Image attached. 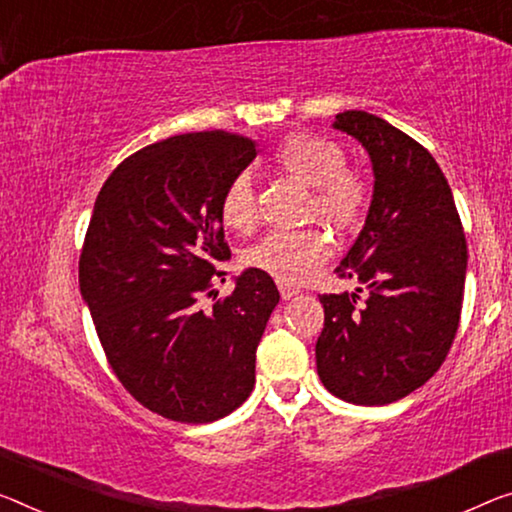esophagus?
Segmentation results:
<instances>
[{
    "instance_id": "34e87169",
    "label": "esophagus",
    "mask_w": 512,
    "mask_h": 512,
    "mask_svg": "<svg viewBox=\"0 0 512 512\" xmlns=\"http://www.w3.org/2000/svg\"><path fill=\"white\" fill-rule=\"evenodd\" d=\"M279 293H281L283 300H290V297H295L297 293H300V288H295V286H290V283H281L279 281Z\"/></svg>"
}]
</instances>
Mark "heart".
<instances>
[{
	"label": "heart",
	"instance_id": "1",
	"mask_svg": "<svg viewBox=\"0 0 512 512\" xmlns=\"http://www.w3.org/2000/svg\"><path fill=\"white\" fill-rule=\"evenodd\" d=\"M272 160L288 176L311 187L306 215L322 219L336 231H352L364 222L373 201V187L364 174L348 167V155L332 139L306 135L283 137ZM222 222L233 231L247 233L258 219L254 180L242 171L226 183L219 199ZM329 256V238L318 226L293 231H270L245 251V263L270 274L281 283H302Z\"/></svg>",
	"mask_w": 512,
	"mask_h": 512
}]
</instances>
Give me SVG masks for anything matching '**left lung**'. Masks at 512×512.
<instances>
[{
    "mask_svg": "<svg viewBox=\"0 0 512 512\" xmlns=\"http://www.w3.org/2000/svg\"><path fill=\"white\" fill-rule=\"evenodd\" d=\"M361 141L375 187L366 224L336 274L366 286L320 295L318 375L336 398L387 405L439 371L460 325L467 240L451 187L426 148L380 116L334 121Z\"/></svg>",
    "mask_w": 512,
    "mask_h": 512,
    "instance_id": "left-lung-1",
    "label": "left lung"
}]
</instances>
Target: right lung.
<instances>
[{"instance_id": "right-lung-1", "label": "right lung", "mask_w": 512, "mask_h": 512, "mask_svg": "<svg viewBox=\"0 0 512 512\" xmlns=\"http://www.w3.org/2000/svg\"><path fill=\"white\" fill-rule=\"evenodd\" d=\"M254 157V141L235 132L169 137L125 157L93 206L82 297L114 375L164 419L217 421L254 389L279 290L254 267L224 300L212 290L231 258L219 199ZM206 296L216 304L203 312Z\"/></svg>"}]
</instances>
